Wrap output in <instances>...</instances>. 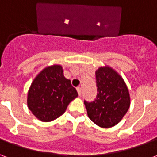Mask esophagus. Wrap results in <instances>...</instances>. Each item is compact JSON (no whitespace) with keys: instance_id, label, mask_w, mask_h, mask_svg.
Returning <instances> with one entry per match:
<instances>
[{"instance_id":"esophagus-1","label":"esophagus","mask_w":157,"mask_h":157,"mask_svg":"<svg viewBox=\"0 0 157 157\" xmlns=\"http://www.w3.org/2000/svg\"><path fill=\"white\" fill-rule=\"evenodd\" d=\"M76 90H77V92H78V95L81 96V94H82V89H81V87L78 86V87L76 88Z\"/></svg>"}]
</instances>
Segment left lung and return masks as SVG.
Masks as SVG:
<instances>
[{"label":"left lung","instance_id":"obj_1","mask_svg":"<svg viewBox=\"0 0 157 157\" xmlns=\"http://www.w3.org/2000/svg\"><path fill=\"white\" fill-rule=\"evenodd\" d=\"M98 95L95 101L84 102L89 118L101 128L118 124L130 106L128 86L121 75L109 65L95 72Z\"/></svg>","mask_w":157,"mask_h":157}]
</instances>
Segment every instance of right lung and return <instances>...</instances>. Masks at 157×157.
Returning a JSON list of instances; mask_svg holds the SVG:
<instances>
[{
	"label": "right lung",
	"instance_id": "right-lung-1",
	"mask_svg": "<svg viewBox=\"0 0 157 157\" xmlns=\"http://www.w3.org/2000/svg\"><path fill=\"white\" fill-rule=\"evenodd\" d=\"M78 97L64 76L60 65L46 66L33 79L28 92V108L39 120L50 122L61 116L69 103Z\"/></svg>",
	"mask_w": 157,
	"mask_h": 157
}]
</instances>
